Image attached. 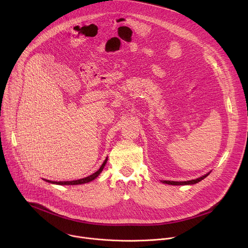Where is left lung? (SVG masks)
I'll list each match as a JSON object with an SVG mask.
<instances>
[{"instance_id":"8db88e82","label":"left lung","mask_w":248,"mask_h":248,"mask_svg":"<svg viewBox=\"0 0 248 248\" xmlns=\"http://www.w3.org/2000/svg\"><path fill=\"white\" fill-rule=\"evenodd\" d=\"M210 172H208L207 174H205V175H202L201 178H199V179H196V180H191V181H187V182H170V181H164L163 183L164 184H168V185H171V186H184V185H194V184H197V183H199L200 181H202L203 179H205L206 176L209 174Z\"/></svg>"}]
</instances>
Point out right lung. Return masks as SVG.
<instances>
[{
	"label": "right lung",
	"instance_id": "obj_1",
	"mask_svg": "<svg viewBox=\"0 0 248 248\" xmlns=\"http://www.w3.org/2000/svg\"><path fill=\"white\" fill-rule=\"evenodd\" d=\"M107 158H106V160L104 161V163L102 164V166L100 167V169L95 171L94 173H92L91 175L89 176H86V178H83V179H80V180H78V181H72V182H52V181H47L48 183H51V184H56V185H61V186H76V185H82V184H86V183H89L93 180H95L97 176L100 174V172L103 170V168L105 167L106 163H107Z\"/></svg>",
	"mask_w": 248,
	"mask_h": 248
}]
</instances>
